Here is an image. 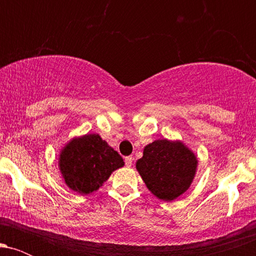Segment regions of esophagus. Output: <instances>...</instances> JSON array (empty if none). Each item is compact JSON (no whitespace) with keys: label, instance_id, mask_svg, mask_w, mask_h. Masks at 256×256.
Wrapping results in <instances>:
<instances>
[{"label":"esophagus","instance_id":"1","mask_svg":"<svg viewBox=\"0 0 256 256\" xmlns=\"http://www.w3.org/2000/svg\"><path fill=\"white\" fill-rule=\"evenodd\" d=\"M132 161H134V158H132V156H126L125 158V165H126V167H131L132 166Z\"/></svg>","mask_w":256,"mask_h":256}]
</instances>
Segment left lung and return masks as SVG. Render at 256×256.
Segmentation results:
<instances>
[{
  "mask_svg": "<svg viewBox=\"0 0 256 256\" xmlns=\"http://www.w3.org/2000/svg\"><path fill=\"white\" fill-rule=\"evenodd\" d=\"M198 160L179 140H155L143 149L136 170L155 198L171 202L189 190L198 171Z\"/></svg>",
  "mask_w": 256,
  "mask_h": 256,
  "instance_id": "8db88e82",
  "label": "left lung"
}]
</instances>
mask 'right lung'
<instances>
[{
    "mask_svg": "<svg viewBox=\"0 0 256 256\" xmlns=\"http://www.w3.org/2000/svg\"><path fill=\"white\" fill-rule=\"evenodd\" d=\"M58 160L64 184L80 195L98 192L112 173L125 165L98 134L73 137L61 148Z\"/></svg>",
    "mask_w": 256,
    "mask_h": 256,
    "instance_id": "1",
    "label": "right lung"
}]
</instances>
